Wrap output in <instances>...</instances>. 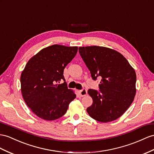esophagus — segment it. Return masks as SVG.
<instances>
[{
  "label": "esophagus",
  "instance_id": "esophagus-1",
  "mask_svg": "<svg viewBox=\"0 0 154 154\" xmlns=\"http://www.w3.org/2000/svg\"><path fill=\"white\" fill-rule=\"evenodd\" d=\"M79 94H80V96L82 97L85 96L87 95V90H86V89H82L81 90H79Z\"/></svg>",
  "mask_w": 154,
  "mask_h": 154
}]
</instances>
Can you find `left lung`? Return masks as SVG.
Returning a JSON list of instances; mask_svg holds the SVG:
<instances>
[{"mask_svg":"<svg viewBox=\"0 0 154 154\" xmlns=\"http://www.w3.org/2000/svg\"><path fill=\"white\" fill-rule=\"evenodd\" d=\"M79 52L93 79L101 78L100 92L88 90L93 103L86 111L90 117L100 122L116 120L127 111L135 98V69L121 53L108 47H80Z\"/></svg>","mask_w":154,"mask_h":154,"instance_id":"left-lung-1","label":"left lung"}]
</instances>
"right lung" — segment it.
Here are the masks:
<instances>
[{
    "instance_id": "1",
    "label": "right lung",
    "mask_w": 154,
    "mask_h": 154,
    "mask_svg": "<svg viewBox=\"0 0 154 154\" xmlns=\"http://www.w3.org/2000/svg\"><path fill=\"white\" fill-rule=\"evenodd\" d=\"M77 47L53 45L41 51L26 63L21 75V90L27 106L37 116L52 121L64 115L76 94L68 89L64 69L72 61Z\"/></svg>"
}]
</instances>
